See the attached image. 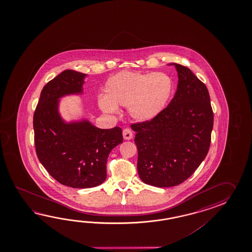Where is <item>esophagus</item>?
Segmentation results:
<instances>
[{"mask_svg": "<svg viewBox=\"0 0 252 252\" xmlns=\"http://www.w3.org/2000/svg\"><path fill=\"white\" fill-rule=\"evenodd\" d=\"M123 135H124V139H128H128H132V137H133V133H132L131 129L128 128H124V131H123Z\"/></svg>", "mask_w": 252, "mask_h": 252, "instance_id": "1", "label": "esophagus"}]
</instances>
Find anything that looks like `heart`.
Returning <instances> with one entry per match:
<instances>
[{"mask_svg": "<svg viewBox=\"0 0 252 252\" xmlns=\"http://www.w3.org/2000/svg\"><path fill=\"white\" fill-rule=\"evenodd\" d=\"M172 89L171 78L164 73L123 71L106 81L99 105L110 113L117 112V105L125 106L134 119L149 121L163 111Z\"/></svg>", "mask_w": 252, "mask_h": 252, "instance_id": "1", "label": "heart"}]
</instances>
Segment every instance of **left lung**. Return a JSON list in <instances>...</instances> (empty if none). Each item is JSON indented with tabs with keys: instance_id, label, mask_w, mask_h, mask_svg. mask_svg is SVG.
Returning a JSON list of instances; mask_svg holds the SVG:
<instances>
[{
	"instance_id": "obj_1",
	"label": "left lung",
	"mask_w": 252,
	"mask_h": 252,
	"mask_svg": "<svg viewBox=\"0 0 252 252\" xmlns=\"http://www.w3.org/2000/svg\"><path fill=\"white\" fill-rule=\"evenodd\" d=\"M175 96L155 118L131 124L136 131L139 178L157 188L178 186L193 175L209 151L214 112L209 92L187 66Z\"/></svg>"
}]
</instances>
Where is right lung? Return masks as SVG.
Returning <instances> with one entry per match:
<instances>
[{
	"mask_svg": "<svg viewBox=\"0 0 252 252\" xmlns=\"http://www.w3.org/2000/svg\"><path fill=\"white\" fill-rule=\"evenodd\" d=\"M86 74L66 69L43 87L33 115L38 160L58 182L73 188L97 187L106 179L108 156L124 140L122 128H98L89 122L64 124L59 98L78 94Z\"/></svg>",
	"mask_w": 252,
	"mask_h": 252,
	"instance_id": "add662e5",
	"label": "right lung"
}]
</instances>
